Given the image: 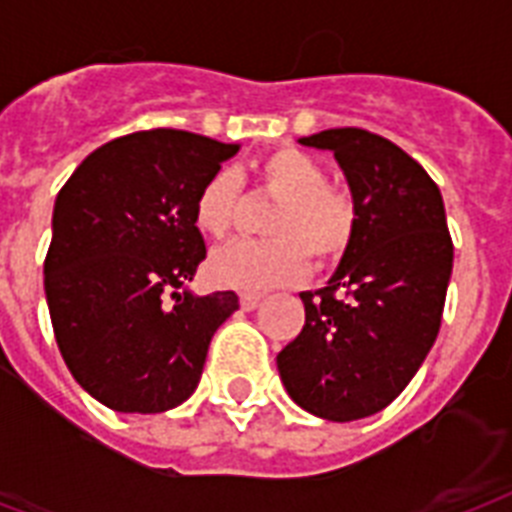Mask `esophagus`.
<instances>
[{
	"label": "esophagus",
	"mask_w": 512,
	"mask_h": 512,
	"mask_svg": "<svg viewBox=\"0 0 512 512\" xmlns=\"http://www.w3.org/2000/svg\"><path fill=\"white\" fill-rule=\"evenodd\" d=\"M257 303H260V295H255V292H252V295H241V308H244V311H255L257 308Z\"/></svg>",
	"instance_id": "1"
}]
</instances>
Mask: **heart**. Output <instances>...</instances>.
Masks as SVG:
<instances>
[{
    "mask_svg": "<svg viewBox=\"0 0 512 512\" xmlns=\"http://www.w3.org/2000/svg\"><path fill=\"white\" fill-rule=\"evenodd\" d=\"M257 183L279 201L268 217V241H236L209 257L212 284L236 292L292 284L316 265L340 260L356 239L358 209L345 188L327 183V170L300 148H279L255 167ZM241 215V185L231 170H217L201 183L193 223L209 239L231 236Z\"/></svg>",
    "mask_w": 512,
    "mask_h": 512,
    "instance_id": "heart-1",
    "label": "heart"
}]
</instances>
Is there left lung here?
I'll return each mask as SVG.
<instances>
[{"mask_svg":"<svg viewBox=\"0 0 512 512\" xmlns=\"http://www.w3.org/2000/svg\"><path fill=\"white\" fill-rule=\"evenodd\" d=\"M300 143L335 154L358 225L327 287L300 295L305 324L276 364L305 412L361 420L385 409L433 348L454 244L438 185L396 143L358 127Z\"/></svg>","mask_w":512,"mask_h":512,"instance_id":"1","label":"left lung"}]
</instances>
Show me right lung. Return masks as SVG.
<instances>
[{"instance_id":"right-lung-1","label":"right lung","mask_w":512,"mask_h":512,"mask_svg":"<svg viewBox=\"0 0 512 512\" xmlns=\"http://www.w3.org/2000/svg\"><path fill=\"white\" fill-rule=\"evenodd\" d=\"M239 151L183 130H143L92 151L60 188L44 292L68 372L114 412L175 409L201 380L233 292L185 289L207 257L201 183Z\"/></svg>"}]
</instances>
